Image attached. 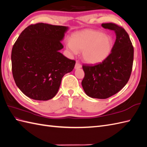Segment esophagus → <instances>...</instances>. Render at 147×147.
Segmentation results:
<instances>
[{
	"label": "esophagus",
	"instance_id": "1",
	"mask_svg": "<svg viewBox=\"0 0 147 147\" xmlns=\"http://www.w3.org/2000/svg\"><path fill=\"white\" fill-rule=\"evenodd\" d=\"M74 67H75V69H79V68L81 67V64L77 61L76 63V64H75Z\"/></svg>",
	"mask_w": 147,
	"mask_h": 147
}]
</instances>
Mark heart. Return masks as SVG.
Returning a JSON list of instances; mask_svg holds the SVG:
<instances>
[{
  "label": "heart",
  "instance_id": "1",
  "mask_svg": "<svg viewBox=\"0 0 147 147\" xmlns=\"http://www.w3.org/2000/svg\"><path fill=\"white\" fill-rule=\"evenodd\" d=\"M113 39L100 30L86 29L74 34L71 40L66 43V48L72 54L82 52L83 59L89 64H98L110 55Z\"/></svg>",
  "mask_w": 147,
  "mask_h": 147
}]
</instances>
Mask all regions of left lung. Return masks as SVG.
<instances>
[{
	"instance_id": "1",
	"label": "left lung",
	"mask_w": 147,
	"mask_h": 147,
	"mask_svg": "<svg viewBox=\"0 0 147 147\" xmlns=\"http://www.w3.org/2000/svg\"><path fill=\"white\" fill-rule=\"evenodd\" d=\"M105 29L114 30L115 42L110 55L94 66L83 65L84 77L82 86L88 96L107 99L117 93L130 78L134 49L127 31L115 23H103Z\"/></svg>"
}]
</instances>
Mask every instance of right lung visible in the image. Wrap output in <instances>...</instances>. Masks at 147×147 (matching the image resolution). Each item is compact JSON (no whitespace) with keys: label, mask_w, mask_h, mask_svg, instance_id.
Returning <instances> with one entry per match:
<instances>
[{"label":"right lung","mask_w":147,"mask_h":147,"mask_svg":"<svg viewBox=\"0 0 147 147\" xmlns=\"http://www.w3.org/2000/svg\"><path fill=\"white\" fill-rule=\"evenodd\" d=\"M67 27L44 23L23 30L12 49V71L19 90L33 100L46 101L57 94L64 75L72 71L76 61L59 50Z\"/></svg>","instance_id":"obj_1"}]
</instances>
